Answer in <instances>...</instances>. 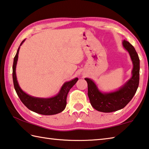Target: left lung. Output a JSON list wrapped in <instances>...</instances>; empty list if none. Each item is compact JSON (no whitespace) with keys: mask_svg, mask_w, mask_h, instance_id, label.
<instances>
[{"mask_svg":"<svg viewBox=\"0 0 149 149\" xmlns=\"http://www.w3.org/2000/svg\"><path fill=\"white\" fill-rule=\"evenodd\" d=\"M123 47L128 51L133 64L132 76L115 91L102 92L95 82L85 78L88 84V96L91 104L100 112L111 113L123 109L131 101L138 88L139 82V58L133 45L126 40L122 42Z\"/></svg>","mask_w":149,"mask_h":149,"instance_id":"8db88e82","label":"left lung"}]
</instances>
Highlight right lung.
Masks as SVG:
<instances>
[{"label":"right lung","mask_w":149,"mask_h":149,"mask_svg":"<svg viewBox=\"0 0 149 149\" xmlns=\"http://www.w3.org/2000/svg\"><path fill=\"white\" fill-rule=\"evenodd\" d=\"M25 41V39L21 43L13 63V81L15 90L17 96L23 104L32 111L44 115H52L63 111L66 105V98L70 89L77 81L78 78L75 77L69 81H66L62 85L58 93L55 96L49 98H38L29 95L24 92L20 87L16 75V66L18 61V55L20 46Z\"/></svg>","instance_id":"1"}]
</instances>
